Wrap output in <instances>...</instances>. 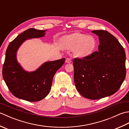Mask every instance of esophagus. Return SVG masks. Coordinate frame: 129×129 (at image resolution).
I'll return each mask as SVG.
<instances>
[{
    "label": "esophagus",
    "instance_id": "34e87169",
    "mask_svg": "<svg viewBox=\"0 0 129 129\" xmlns=\"http://www.w3.org/2000/svg\"><path fill=\"white\" fill-rule=\"evenodd\" d=\"M65 62H66L67 63H70L71 62H72V59L70 58H67L66 59V60H65Z\"/></svg>",
    "mask_w": 129,
    "mask_h": 129
}]
</instances>
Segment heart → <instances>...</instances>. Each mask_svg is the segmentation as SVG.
<instances>
[{"label":"heart","mask_w":129,"mask_h":129,"mask_svg":"<svg viewBox=\"0 0 129 129\" xmlns=\"http://www.w3.org/2000/svg\"><path fill=\"white\" fill-rule=\"evenodd\" d=\"M96 44L94 37L80 33L68 35L63 40V45L65 47L74 49V54L78 57L89 55L94 50Z\"/></svg>","instance_id":"1"}]
</instances>
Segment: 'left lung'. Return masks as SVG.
<instances>
[{"label":"left lung","mask_w":129,"mask_h":129,"mask_svg":"<svg viewBox=\"0 0 129 129\" xmlns=\"http://www.w3.org/2000/svg\"><path fill=\"white\" fill-rule=\"evenodd\" d=\"M99 39V51L73 60L76 89L89 99L97 100L115 94L126 76V55L116 38L104 30L92 31Z\"/></svg>","instance_id":"8db88e82"}]
</instances>
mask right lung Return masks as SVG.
I'll return each mask as SVG.
<instances>
[{
    "label": "right lung",
    "instance_id": "obj_1",
    "mask_svg": "<svg viewBox=\"0 0 129 129\" xmlns=\"http://www.w3.org/2000/svg\"><path fill=\"white\" fill-rule=\"evenodd\" d=\"M46 30L30 28L18 35L8 45L3 66L2 75L12 94L20 99L35 102L42 100L50 91L54 75L65 62V58L48 61L35 72L28 73L16 58L18 49L30 38L44 36Z\"/></svg>",
    "mask_w": 129,
    "mask_h": 129
}]
</instances>
